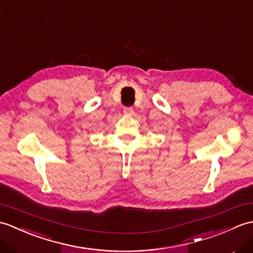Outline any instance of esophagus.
Segmentation results:
<instances>
[{
	"label": "esophagus",
	"instance_id": "esophagus-1",
	"mask_svg": "<svg viewBox=\"0 0 253 253\" xmlns=\"http://www.w3.org/2000/svg\"><path fill=\"white\" fill-rule=\"evenodd\" d=\"M124 113L127 115H131L133 113V109L131 107H126L124 108Z\"/></svg>",
	"mask_w": 253,
	"mask_h": 253
}]
</instances>
